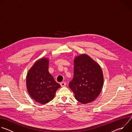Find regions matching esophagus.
<instances>
[{"instance_id": "obj_1", "label": "esophagus", "mask_w": 132, "mask_h": 132, "mask_svg": "<svg viewBox=\"0 0 132 132\" xmlns=\"http://www.w3.org/2000/svg\"><path fill=\"white\" fill-rule=\"evenodd\" d=\"M66 84L65 82H62L61 83V86L62 87H65L66 86Z\"/></svg>"}]
</instances>
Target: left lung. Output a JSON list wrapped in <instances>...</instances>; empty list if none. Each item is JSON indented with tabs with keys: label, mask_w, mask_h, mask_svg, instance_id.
<instances>
[{
	"label": "left lung",
	"mask_w": 132,
	"mask_h": 132,
	"mask_svg": "<svg viewBox=\"0 0 132 132\" xmlns=\"http://www.w3.org/2000/svg\"><path fill=\"white\" fill-rule=\"evenodd\" d=\"M103 84V72L96 62L86 54L76 57L69 87L77 101L84 104L92 102L100 95Z\"/></svg>",
	"instance_id": "1"
}]
</instances>
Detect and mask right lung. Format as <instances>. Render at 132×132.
Returning a JSON list of instances; mask_svg holds the SVG:
<instances>
[{
    "instance_id": "add662e5",
    "label": "right lung",
    "mask_w": 132,
    "mask_h": 132,
    "mask_svg": "<svg viewBox=\"0 0 132 132\" xmlns=\"http://www.w3.org/2000/svg\"><path fill=\"white\" fill-rule=\"evenodd\" d=\"M47 59L37 61L29 70L26 79L27 87L31 98L41 104L52 100L61 85L48 72Z\"/></svg>"
}]
</instances>
